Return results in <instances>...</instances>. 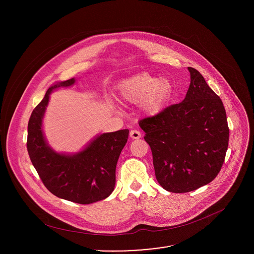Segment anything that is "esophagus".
<instances>
[{
	"label": "esophagus",
	"mask_w": 254,
	"mask_h": 254,
	"mask_svg": "<svg viewBox=\"0 0 254 254\" xmlns=\"http://www.w3.org/2000/svg\"><path fill=\"white\" fill-rule=\"evenodd\" d=\"M130 137H131V139H140L141 137H142V134H141V132L140 131H138V130H131L130 131Z\"/></svg>",
	"instance_id": "1"
}]
</instances>
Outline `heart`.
<instances>
[{"instance_id": "obj_1", "label": "heart", "mask_w": 254, "mask_h": 254, "mask_svg": "<svg viewBox=\"0 0 254 254\" xmlns=\"http://www.w3.org/2000/svg\"><path fill=\"white\" fill-rule=\"evenodd\" d=\"M173 84L167 78L143 72L122 81L118 86L120 99L128 104L141 105L145 114L156 116L170 104Z\"/></svg>"}]
</instances>
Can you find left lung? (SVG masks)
Masks as SVG:
<instances>
[{"label": "left lung", "instance_id": "8db88e82", "mask_svg": "<svg viewBox=\"0 0 254 254\" xmlns=\"http://www.w3.org/2000/svg\"><path fill=\"white\" fill-rule=\"evenodd\" d=\"M184 101L139 122L150 146L156 180L171 192L194 190L214 180L229 144L221 99L196 69Z\"/></svg>", "mask_w": 254, "mask_h": 254}]
</instances>
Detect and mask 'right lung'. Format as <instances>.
<instances>
[{"mask_svg":"<svg viewBox=\"0 0 254 254\" xmlns=\"http://www.w3.org/2000/svg\"><path fill=\"white\" fill-rule=\"evenodd\" d=\"M75 78L51 86L31 113L28 122L27 150L45 187L56 196L80 204L107 198L115 186L116 164L126 145L129 130L104 133L76 153L57 152L48 145L43 132V118L51 93L69 87Z\"/></svg>","mask_w":254,"mask_h":254,"instance_id":"obj_1","label":"right lung"}]
</instances>
